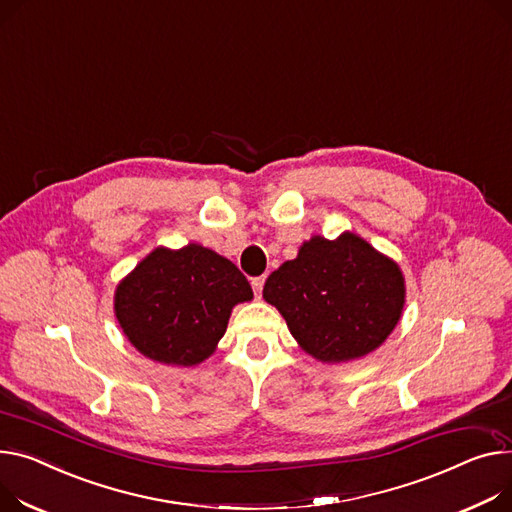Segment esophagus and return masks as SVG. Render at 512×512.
Returning a JSON list of instances; mask_svg holds the SVG:
<instances>
[{"label": "esophagus", "mask_w": 512, "mask_h": 512, "mask_svg": "<svg viewBox=\"0 0 512 512\" xmlns=\"http://www.w3.org/2000/svg\"><path fill=\"white\" fill-rule=\"evenodd\" d=\"M263 284H265V278H263V276H261V278H253V282H251V286H253V290H255V296H257V298L261 296Z\"/></svg>", "instance_id": "34e87169"}]
</instances>
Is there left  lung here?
<instances>
[{"label":"left lung","mask_w":512,"mask_h":512,"mask_svg":"<svg viewBox=\"0 0 512 512\" xmlns=\"http://www.w3.org/2000/svg\"><path fill=\"white\" fill-rule=\"evenodd\" d=\"M300 348L321 362H348L377 350L395 329L405 282L395 261L354 232L313 236L263 286Z\"/></svg>","instance_id":"8db88e82"}]
</instances>
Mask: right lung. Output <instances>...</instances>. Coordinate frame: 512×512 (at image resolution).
<instances>
[{
  "label": "right lung",
  "instance_id": "add662e5",
  "mask_svg": "<svg viewBox=\"0 0 512 512\" xmlns=\"http://www.w3.org/2000/svg\"><path fill=\"white\" fill-rule=\"evenodd\" d=\"M251 298L247 278L226 257L195 243L158 247L117 286L115 315L146 358L195 366L216 350L232 306Z\"/></svg>",
  "mask_w": 512,
  "mask_h": 512
}]
</instances>
